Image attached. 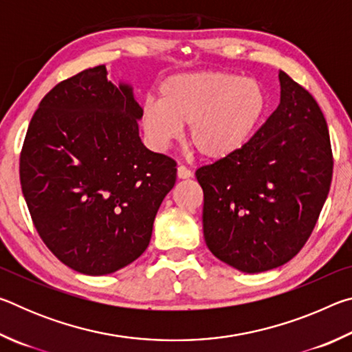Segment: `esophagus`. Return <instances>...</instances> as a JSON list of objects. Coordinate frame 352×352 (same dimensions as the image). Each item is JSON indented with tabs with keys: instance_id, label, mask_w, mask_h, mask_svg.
Segmentation results:
<instances>
[{
	"instance_id": "34e87169",
	"label": "esophagus",
	"mask_w": 352,
	"mask_h": 352,
	"mask_svg": "<svg viewBox=\"0 0 352 352\" xmlns=\"http://www.w3.org/2000/svg\"><path fill=\"white\" fill-rule=\"evenodd\" d=\"M177 177L178 178H182V180H184V178H189V177H192V172H190L186 166H183V164H180L177 168Z\"/></svg>"
}]
</instances>
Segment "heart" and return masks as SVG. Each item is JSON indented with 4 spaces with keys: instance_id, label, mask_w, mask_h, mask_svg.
<instances>
[{
    "instance_id": "obj_1",
    "label": "heart",
    "mask_w": 352,
    "mask_h": 352,
    "mask_svg": "<svg viewBox=\"0 0 352 352\" xmlns=\"http://www.w3.org/2000/svg\"><path fill=\"white\" fill-rule=\"evenodd\" d=\"M267 110V93L256 79L223 71L175 74L148 98L141 126L153 148L164 151L189 124L188 140L200 157L219 162L245 147Z\"/></svg>"
}]
</instances>
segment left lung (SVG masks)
<instances>
[{
	"instance_id": "8db88e82",
	"label": "left lung",
	"mask_w": 352,
	"mask_h": 352,
	"mask_svg": "<svg viewBox=\"0 0 352 352\" xmlns=\"http://www.w3.org/2000/svg\"><path fill=\"white\" fill-rule=\"evenodd\" d=\"M281 102L231 157L201 166L204 236L234 269L259 273L305 247L332 182V148L317 100L279 71Z\"/></svg>"
}]
</instances>
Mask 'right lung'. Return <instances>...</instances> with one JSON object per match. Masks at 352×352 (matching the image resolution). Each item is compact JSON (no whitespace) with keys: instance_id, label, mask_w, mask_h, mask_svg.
Listing matches in <instances>:
<instances>
[{"instance_id":"1","label":"right lung","mask_w":352,"mask_h":352,"mask_svg":"<svg viewBox=\"0 0 352 352\" xmlns=\"http://www.w3.org/2000/svg\"><path fill=\"white\" fill-rule=\"evenodd\" d=\"M105 65L80 71L41 99L20 155V182L45 245L83 275L138 259L174 188L177 163L141 142L132 87Z\"/></svg>"}]
</instances>
